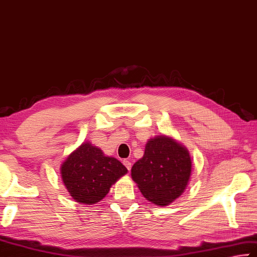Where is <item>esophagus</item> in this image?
Here are the masks:
<instances>
[{
    "instance_id": "34e87169",
    "label": "esophagus",
    "mask_w": 257,
    "mask_h": 257,
    "mask_svg": "<svg viewBox=\"0 0 257 257\" xmlns=\"http://www.w3.org/2000/svg\"><path fill=\"white\" fill-rule=\"evenodd\" d=\"M123 164H124L125 167L127 168L128 171H131V167H132V164H131V162H130V161H126V159H125V161H123Z\"/></svg>"
}]
</instances>
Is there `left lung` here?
Masks as SVG:
<instances>
[{"label": "left lung", "instance_id": "1", "mask_svg": "<svg viewBox=\"0 0 257 257\" xmlns=\"http://www.w3.org/2000/svg\"><path fill=\"white\" fill-rule=\"evenodd\" d=\"M191 170V157L186 147L161 134L147 142L144 157L132 166L131 176L147 200L167 206L186 190Z\"/></svg>", "mask_w": 257, "mask_h": 257}]
</instances>
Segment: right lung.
Masks as SVG:
<instances>
[{
	"label": "right lung",
	"mask_w": 257,
	"mask_h": 257,
	"mask_svg": "<svg viewBox=\"0 0 257 257\" xmlns=\"http://www.w3.org/2000/svg\"><path fill=\"white\" fill-rule=\"evenodd\" d=\"M127 173L118 159L86 141L68 155L60 174L67 191L76 203L94 205L102 200L112 184Z\"/></svg>",
	"instance_id": "obj_1"
}]
</instances>
